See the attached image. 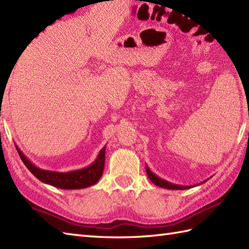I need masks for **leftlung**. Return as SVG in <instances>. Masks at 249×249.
Masks as SVG:
<instances>
[{
	"label": "left lung",
	"instance_id": "obj_1",
	"mask_svg": "<svg viewBox=\"0 0 249 249\" xmlns=\"http://www.w3.org/2000/svg\"><path fill=\"white\" fill-rule=\"evenodd\" d=\"M145 170H146V174L147 177H149V178L151 179V182L153 184H155L156 186L158 187H161V188H166V189H173V190H183V189H188V188H192V187H195L197 186V185H193V186H183V185H178V184H173V183H170L168 181H165V179H162L160 178H158L157 176H155L154 173H153L149 167H145ZM208 181V179H206ZM204 181V182H206ZM203 182V183H204ZM202 184V183H201Z\"/></svg>",
	"mask_w": 249,
	"mask_h": 249
}]
</instances>
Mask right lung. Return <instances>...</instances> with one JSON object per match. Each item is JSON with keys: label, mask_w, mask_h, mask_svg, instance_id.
Returning <instances> with one entry per match:
<instances>
[{"label": "right lung", "mask_w": 249, "mask_h": 249, "mask_svg": "<svg viewBox=\"0 0 249 249\" xmlns=\"http://www.w3.org/2000/svg\"><path fill=\"white\" fill-rule=\"evenodd\" d=\"M17 149L21 160L23 161L25 167L29 169L31 173L43 183H46L51 186L61 189H81L96 184L100 177L103 176L105 166V153L106 145L99 151L96 160L91 165L73 170L70 172H57L51 170H45L36 167L22 152L20 151L17 144H15Z\"/></svg>", "instance_id": "1"}]
</instances>
